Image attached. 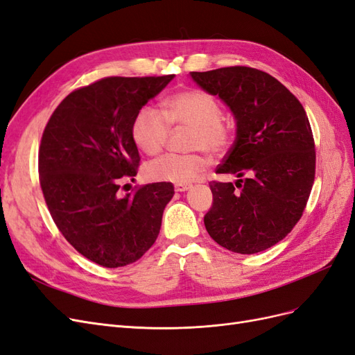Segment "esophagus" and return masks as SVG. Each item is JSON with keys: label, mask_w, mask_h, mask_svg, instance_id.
Here are the masks:
<instances>
[{"label": "esophagus", "mask_w": 355, "mask_h": 355, "mask_svg": "<svg viewBox=\"0 0 355 355\" xmlns=\"http://www.w3.org/2000/svg\"><path fill=\"white\" fill-rule=\"evenodd\" d=\"M189 188H191L189 184H176V185H175V191H176V192H185V191H188Z\"/></svg>", "instance_id": "esophagus-1"}]
</instances>
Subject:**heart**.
<instances>
[{
    "label": "heart",
    "instance_id": "heart-1",
    "mask_svg": "<svg viewBox=\"0 0 355 355\" xmlns=\"http://www.w3.org/2000/svg\"><path fill=\"white\" fill-rule=\"evenodd\" d=\"M163 114L151 106L139 110L132 121V137L146 155H155L164 148L170 127H189V151L223 154L234 142V127L222 118V106L210 93L200 89L182 90L161 103ZM209 161L200 153L166 154L149 161L145 175L155 182L188 184L207 168Z\"/></svg>",
    "mask_w": 355,
    "mask_h": 355
}]
</instances>
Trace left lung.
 Segmentation results:
<instances>
[{"mask_svg":"<svg viewBox=\"0 0 355 355\" xmlns=\"http://www.w3.org/2000/svg\"><path fill=\"white\" fill-rule=\"evenodd\" d=\"M219 96L237 120V139L210 182L213 206L204 216L225 249L253 254L270 249L302 218L315 178V144L302 103L272 75L249 67L191 72Z\"/></svg>","mask_w":355,"mask_h":355,"instance_id":"8db88e82","label":"left lung"}]
</instances>
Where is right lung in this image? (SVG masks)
<instances>
[{
    "mask_svg": "<svg viewBox=\"0 0 355 355\" xmlns=\"http://www.w3.org/2000/svg\"><path fill=\"white\" fill-rule=\"evenodd\" d=\"M173 77H106L84 85L59 103L42 132L38 173L49 211L73 249L101 266L141 259L175 194L170 182H157L118 196L141 163L133 118Z\"/></svg>",
    "mask_w": 355,
    "mask_h": 355,
    "instance_id": "obj_1",
    "label": "right lung"
}]
</instances>
